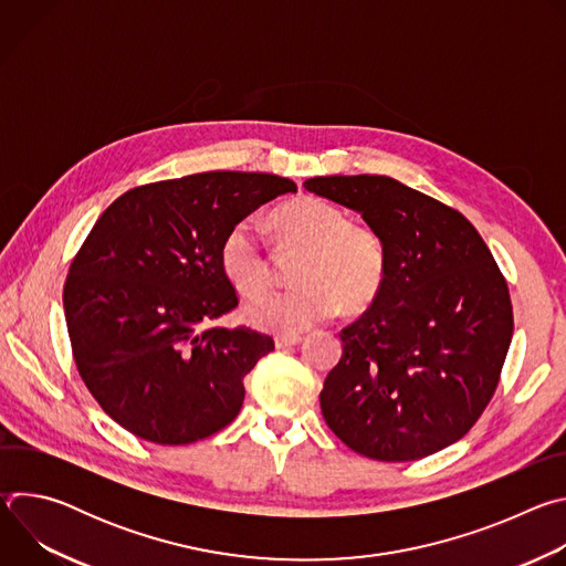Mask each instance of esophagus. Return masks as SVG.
I'll return each instance as SVG.
<instances>
[{
	"mask_svg": "<svg viewBox=\"0 0 566 566\" xmlns=\"http://www.w3.org/2000/svg\"><path fill=\"white\" fill-rule=\"evenodd\" d=\"M300 340H302V336H297V334H280V336H275V347L286 349V347L297 345Z\"/></svg>",
	"mask_w": 566,
	"mask_h": 566,
	"instance_id": "34e87169",
	"label": "esophagus"
}]
</instances>
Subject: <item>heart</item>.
<instances>
[{
	"label": "heart",
	"mask_w": 566,
	"mask_h": 566,
	"mask_svg": "<svg viewBox=\"0 0 566 566\" xmlns=\"http://www.w3.org/2000/svg\"><path fill=\"white\" fill-rule=\"evenodd\" d=\"M271 228L284 251H300L293 266L297 284L253 300L244 311L251 325L295 334L329 319L340 302L347 311H360L378 297L387 253L371 226L347 221V214L325 199L300 197L273 212ZM219 264L226 280L244 295L264 291L273 275L260 234L249 221L226 230Z\"/></svg>",
	"instance_id": "1"
}]
</instances>
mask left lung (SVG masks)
<instances>
[{
    "mask_svg": "<svg viewBox=\"0 0 566 566\" xmlns=\"http://www.w3.org/2000/svg\"><path fill=\"white\" fill-rule=\"evenodd\" d=\"M380 234L378 297L340 332L319 408L332 432L376 461H417L470 432L500 385L513 338L506 277L454 208L391 177H313Z\"/></svg>",
    "mask_w": 566,
    "mask_h": 566,
    "instance_id": "8db88e82",
    "label": "left lung"
}]
</instances>
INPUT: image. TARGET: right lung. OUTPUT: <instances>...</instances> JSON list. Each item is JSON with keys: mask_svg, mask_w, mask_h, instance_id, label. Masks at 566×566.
Instances as JSON below:
<instances>
[{"mask_svg": "<svg viewBox=\"0 0 566 566\" xmlns=\"http://www.w3.org/2000/svg\"><path fill=\"white\" fill-rule=\"evenodd\" d=\"M262 172H203L120 195L94 223L64 282L73 363L127 432L188 446L223 430L244 378L275 349L247 325L210 327L239 304L219 264L230 226L295 192Z\"/></svg>", "mask_w": 566, "mask_h": 566, "instance_id": "obj_1", "label": "right lung"}]
</instances>
